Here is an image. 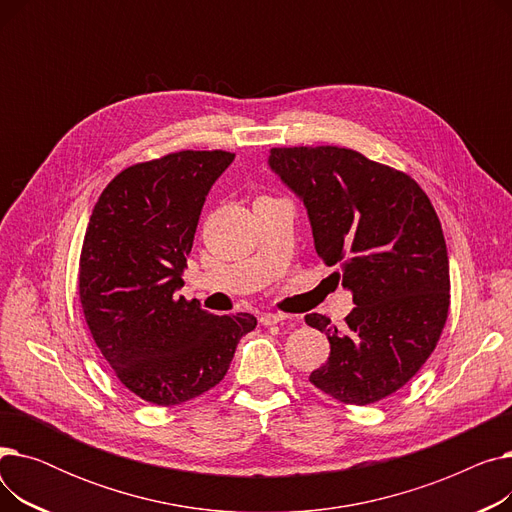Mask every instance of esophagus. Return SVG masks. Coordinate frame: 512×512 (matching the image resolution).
I'll list each match as a JSON object with an SVG mask.
<instances>
[{
	"label": "esophagus",
	"mask_w": 512,
	"mask_h": 512,
	"mask_svg": "<svg viewBox=\"0 0 512 512\" xmlns=\"http://www.w3.org/2000/svg\"><path fill=\"white\" fill-rule=\"evenodd\" d=\"M284 319H286L284 313H263L259 317L261 326H274V324H280V321H284Z\"/></svg>",
	"instance_id": "obj_1"
}]
</instances>
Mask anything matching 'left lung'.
Segmentation results:
<instances>
[{
  "label": "left lung",
  "mask_w": 512,
  "mask_h": 512,
  "mask_svg": "<svg viewBox=\"0 0 512 512\" xmlns=\"http://www.w3.org/2000/svg\"><path fill=\"white\" fill-rule=\"evenodd\" d=\"M270 168L309 213L315 251L357 305L309 382L344 405H371L405 386L434 353L450 307L448 251L438 213L405 172L346 147H274Z\"/></svg>",
  "instance_id": "1"
}]
</instances>
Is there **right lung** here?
I'll use <instances>...</instances> for the list:
<instances>
[{"instance_id":"1","label":"right lung","mask_w":512,"mask_h":512,"mask_svg":"<svg viewBox=\"0 0 512 512\" xmlns=\"http://www.w3.org/2000/svg\"><path fill=\"white\" fill-rule=\"evenodd\" d=\"M230 151L184 149L122 170L103 188L78 263V297L103 359L132 394L182 405L218 386L251 313L213 315L176 297L211 184Z\"/></svg>"}]
</instances>
